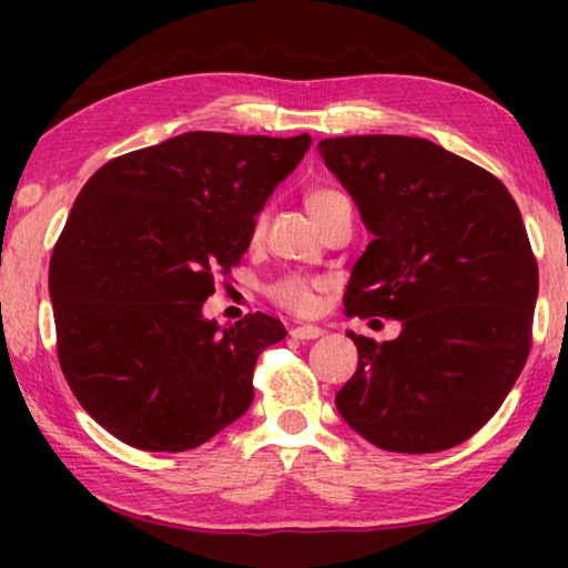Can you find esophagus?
Returning <instances> with one entry per match:
<instances>
[{
	"label": "esophagus",
	"mask_w": 568,
	"mask_h": 568,
	"mask_svg": "<svg viewBox=\"0 0 568 568\" xmlns=\"http://www.w3.org/2000/svg\"><path fill=\"white\" fill-rule=\"evenodd\" d=\"M291 335L295 341H313V338H321L323 331L318 325H297V328L291 331Z\"/></svg>",
	"instance_id": "1"
}]
</instances>
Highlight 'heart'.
I'll return each mask as SVG.
<instances>
[{
  "label": "heart",
  "instance_id": "b5f03b06",
  "mask_svg": "<svg viewBox=\"0 0 568 568\" xmlns=\"http://www.w3.org/2000/svg\"><path fill=\"white\" fill-rule=\"evenodd\" d=\"M345 200L348 197H345L343 192L335 187H323V185L311 187L305 192V210H307V215L315 220V225L321 227L325 220H328L333 210L341 203H345ZM263 225H265V217L257 215L255 225H253V240L261 237ZM315 291H318V283L307 281V277H301V275H287V277H283V281L271 285V297L277 305L285 307V311H293L297 315H307L315 311V305H318V295H315Z\"/></svg>",
  "mask_w": 568,
  "mask_h": 568
}]
</instances>
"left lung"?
<instances>
[{
	"label": "left lung",
	"mask_w": 568,
	"mask_h": 568,
	"mask_svg": "<svg viewBox=\"0 0 568 568\" xmlns=\"http://www.w3.org/2000/svg\"><path fill=\"white\" fill-rule=\"evenodd\" d=\"M318 152L373 233L345 313L403 323L386 343L348 333L358 368L335 406L383 450L464 444L531 351L538 265L518 205L491 172L430 140L353 134Z\"/></svg>",
	"instance_id": "obj_1"
}]
</instances>
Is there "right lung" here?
I'll list each match as a JSON object with an SVG mask.
<instances>
[{"label": "right lung", "mask_w": 568, "mask_h": 568, "mask_svg": "<svg viewBox=\"0 0 568 568\" xmlns=\"http://www.w3.org/2000/svg\"><path fill=\"white\" fill-rule=\"evenodd\" d=\"M311 134L185 132L110 160L77 195L50 261L57 358L82 408L122 444L190 450L253 403L277 318H203L255 215Z\"/></svg>", "instance_id": "obj_1"}]
</instances>
